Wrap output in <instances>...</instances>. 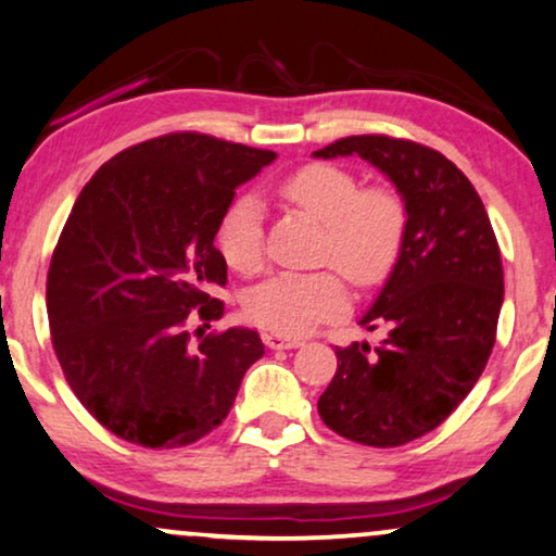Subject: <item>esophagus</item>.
Instances as JSON below:
<instances>
[{"mask_svg":"<svg viewBox=\"0 0 556 556\" xmlns=\"http://www.w3.org/2000/svg\"><path fill=\"white\" fill-rule=\"evenodd\" d=\"M262 340L266 348H277V351L302 345V338H290V336H282V332H262Z\"/></svg>","mask_w":556,"mask_h":556,"instance_id":"34e87169","label":"esophagus"}]
</instances>
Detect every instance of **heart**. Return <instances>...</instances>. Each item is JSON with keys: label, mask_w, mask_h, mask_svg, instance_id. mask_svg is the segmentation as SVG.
I'll list each match as a JSON object with an SVG mask.
<instances>
[{"label": "heart", "mask_w": 556, "mask_h": 556, "mask_svg": "<svg viewBox=\"0 0 556 556\" xmlns=\"http://www.w3.org/2000/svg\"><path fill=\"white\" fill-rule=\"evenodd\" d=\"M279 198L325 226L320 256L358 287L389 277L402 251L406 211L389 188L361 190L355 175L336 165H307L279 185ZM220 254L241 274L264 262V213L256 198H239L220 220ZM348 305L336 271H279L247 294L251 323L282 336H300L338 317Z\"/></svg>", "instance_id": "obj_1"}]
</instances>
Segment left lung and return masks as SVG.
I'll use <instances>...</instances> for the list:
<instances>
[{
  "mask_svg": "<svg viewBox=\"0 0 556 556\" xmlns=\"http://www.w3.org/2000/svg\"><path fill=\"white\" fill-rule=\"evenodd\" d=\"M358 154L402 195V251L371 307L379 345L338 348L317 412L340 438L396 447L432 432L483 374L503 305V266L483 201L445 154L381 135L345 137L317 160Z\"/></svg>",
  "mask_w": 556,
  "mask_h": 556,
  "instance_id": "obj_1",
  "label": "left lung"
}]
</instances>
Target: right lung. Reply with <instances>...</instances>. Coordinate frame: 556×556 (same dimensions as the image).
Listing matches in <instances>:
<instances>
[{"instance_id": "obj_1", "label": "right lung", "mask_w": 556, "mask_h": 556, "mask_svg": "<svg viewBox=\"0 0 556 556\" xmlns=\"http://www.w3.org/2000/svg\"><path fill=\"white\" fill-rule=\"evenodd\" d=\"M274 160L185 131L118 152L80 190L48 271L50 332L73 394L116 438L152 450L201 440L264 355L254 330L190 343L185 323L224 315L208 294L226 285L213 239L236 188Z\"/></svg>"}]
</instances>
